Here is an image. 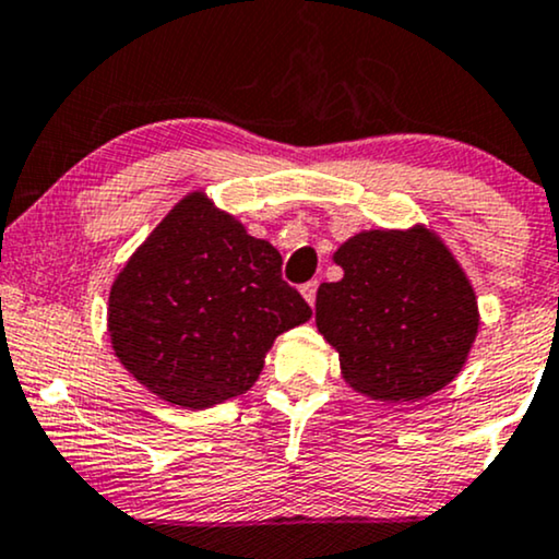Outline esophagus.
I'll use <instances>...</instances> for the list:
<instances>
[{
  "mask_svg": "<svg viewBox=\"0 0 559 559\" xmlns=\"http://www.w3.org/2000/svg\"><path fill=\"white\" fill-rule=\"evenodd\" d=\"M301 297L307 299V305H316V294H318V281H307V284H301Z\"/></svg>",
  "mask_w": 559,
  "mask_h": 559,
  "instance_id": "1",
  "label": "esophagus"
}]
</instances>
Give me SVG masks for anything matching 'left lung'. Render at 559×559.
I'll return each instance as SVG.
<instances>
[{
    "instance_id": "obj_1",
    "label": "left lung",
    "mask_w": 559,
    "mask_h": 559,
    "mask_svg": "<svg viewBox=\"0 0 559 559\" xmlns=\"http://www.w3.org/2000/svg\"><path fill=\"white\" fill-rule=\"evenodd\" d=\"M344 278L320 284L318 331L352 389L415 402L463 370L478 301L463 267L428 228L362 230L333 254Z\"/></svg>"
}]
</instances>
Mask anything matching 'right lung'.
Here are the masks:
<instances>
[{
    "label": "right lung",
    "instance_id": "add662e5",
    "mask_svg": "<svg viewBox=\"0 0 559 559\" xmlns=\"http://www.w3.org/2000/svg\"><path fill=\"white\" fill-rule=\"evenodd\" d=\"M310 316L281 278L278 249L194 191L115 278L107 329L152 394L204 409L252 389L275 336Z\"/></svg>",
    "mask_w": 559,
    "mask_h": 559
}]
</instances>
